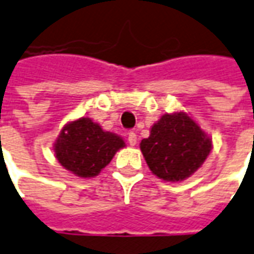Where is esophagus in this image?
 Listing matches in <instances>:
<instances>
[{"mask_svg": "<svg viewBox=\"0 0 254 254\" xmlns=\"http://www.w3.org/2000/svg\"><path fill=\"white\" fill-rule=\"evenodd\" d=\"M128 143H130L131 146H135L136 143V134L134 132V131H131V132H128Z\"/></svg>", "mask_w": 254, "mask_h": 254, "instance_id": "1", "label": "esophagus"}]
</instances>
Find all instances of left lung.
Wrapping results in <instances>:
<instances>
[{"instance_id": "left-lung-1", "label": "left lung", "mask_w": 254, "mask_h": 254, "mask_svg": "<svg viewBox=\"0 0 254 254\" xmlns=\"http://www.w3.org/2000/svg\"><path fill=\"white\" fill-rule=\"evenodd\" d=\"M212 142L185 113L164 115L142 139L149 168L160 179L178 182L193 175L208 157Z\"/></svg>"}]
</instances>
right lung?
<instances>
[{"instance_id": "right-lung-1", "label": "right lung", "mask_w": 254, "mask_h": 254, "mask_svg": "<svg viewBox=\"0 0 254 254\" xmlns=\"http://www.w3.org/2000/svg\"><path fill=\"white\" fill-rule=\"evenodd\" d=\"M123 139L104 131L90 119L66 124L56 142V157L64 168L80 178H91L107 167Z\"/></svg>"}]
</instances>
